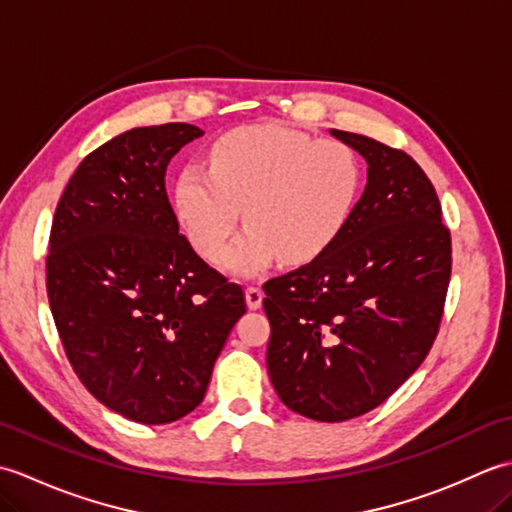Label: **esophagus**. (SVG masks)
Instances as JSON below:
<instances>
[{
    "instance_id": "esophagus-1",
    "label": "esophagus",
    "mask_w": 512,
    "mask_h": 512,
    "mask_svg": "<svg viewBox=\"0 0 512 512\" xmlns=\"http://www.w3.org/2000/svg\"><path fill=\"white\" fill-rule=\"evenodd\" d=\"M244 297H246V306H248V310H259V308H262V301H264V292H262V288L248 286V288H246V292H244Z\"/></svg>"
}]
</instances>
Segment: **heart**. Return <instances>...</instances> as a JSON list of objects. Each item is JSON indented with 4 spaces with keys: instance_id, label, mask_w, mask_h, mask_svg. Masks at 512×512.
Here are the masks:
<instances>
[{
    "instance_id": "heart-1",
    "label": "heart",
    "mask_w": 512,
    "mask_h": 512,
    "mask_svg": "<svg viewBox=\"0 0 512 512\" xmlns=\"http://www.w3.org/2000/svg\"><path fill=\"white\" fill-rule=\"evenodd\" d=\"M361 193V165L339 140H314L284 125H250L224 134L209 169L191 165L173 187V209L195 253L213 262L244 211L246 231L220 266L257 275L279 257L301 266L343 233Z\"/></svg>"
}]
</instances>
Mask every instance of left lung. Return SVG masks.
Masks as SVG:
<instances>
[{
  "label": "left lung",
  "mask_w": 512,
  "mask_h": 512,
  "mask_svg": "<svg viewBox=\"0 0 512 512\" xmlns=\"http://www.w3.org/2000/svg\"><path fill=\"white\" fill-rule=\"evenodd\" d=\"M367 162V184L336 242L270 279L268 376L288 409L345 422L416 372L440 328L451 235L436 189L407 154L330 129Z\"/></svg>",
  "instance_id": "8db88e82"
}]
</instances>
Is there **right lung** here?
Masks as SVG:
<instances>
[{"mask_svg": "<svg viewBox=\"0 0 512 512\" xmlns=\"http://www.w3.org/2000/svg\"><path fill=\"white\" fill-rule=\"evenodd\" d=\"M200 127H134L74 171L54 213L46 264L54 323L81 383L140 424L200 405L244 292L180 235L165 173Z\"/></svg>", "mask_w": 512, "mask_h": 512, "instance_id": "1", "label": "right lung"}]
</instances>
